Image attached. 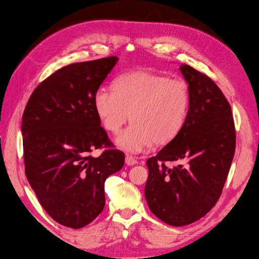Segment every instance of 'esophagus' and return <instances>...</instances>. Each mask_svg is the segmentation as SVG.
<instances>
[{
    "label": "esophagus",
    "instance_id": "34e87169",
    "mask_svg": "<svg viewBox=\"0 0 259 259\" xmlns=\"http://www.w3.org/2000/svg\"><path fill=\"white\" fill-rule=\"evenodd\" d=\"M125 162L128 166H133L135 164H137V160L135 158H133L132 156H126L125 158Z\"/></svg>",
    "mask_w": 259,
    "mask_h": 259
}]
</instances>
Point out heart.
I'll return each instance as SVG.
<instances>
[{"mask_svg": "<svg viewBox=\"0 0 259 259\" xmlns=\"http://www.w3.org/2000/svg\"><path fill=\"white\" fill-rule=\"evenodd\" d=\"M114 87H98L93 102L101 124L114 134L122 129L130 114L132 123L115 139L121 150L138 154L153 142L165 144L186 124L191 103L186 81L137 70L118 78Z\"/></svg>", "mask_w": 259, "mask_h": 259, "instance_id": "b5f03b06", "label": "heart"}]
</instances>
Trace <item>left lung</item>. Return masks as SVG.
<instances>
[{
  "instance_id": "8db88e82",
  "label": "left lung",
  "mask_w": 259,
  "mask_h": 259,
  "mask_svg": "<svg viewBox=\"0 0 259 259\" xmlns=\"http://www.w3.org/2000/svg\"><path fill=\"white\" fill-rule=\"evenodd\" d=\"M180 71L189 84L191 103L186 124L155 156L144 196L151 211L173 227L191 225L218 201L236 149V131L229 101L217 85L188 64ZM165 161H186L168 168Z\"/></svg>"
}]
</instances>
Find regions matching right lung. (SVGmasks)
Listing matches in <instances>:
<instances>
[{
  "label": "right lung",
  "mask_w": 259,
  "mask_h": 259,
  "mask_svg": "<svg viewBox=\"0 0 259 259\" xmlns=\"http://www.w3.org/2000/svg\"><path fill=\"white\" fill-rule=\"evenodd\" d=\"M110 56L56 70L30 95L22 116L25 175L42 207L71 229L89 225L103 210L104 181L122 169L94 109V93L117 64Z\"/></svg>",
  "instance_id": "right-lung-1"
}]
</instances>
